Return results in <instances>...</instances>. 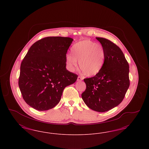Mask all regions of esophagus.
Segmentation results:
<instances>
[{"instance_id": "esophagus-1", "label": "esophagus", "mask_w": 149, "mask_h": 149, "mask_svg": "<svg viewBox=\"0 0 149 149\" xmlns=\"http://www.w3.org/2000/svg\"><path fill=\"white\" fill-rule=\"evenodd\" d=\"M83 78L79 76L77 78V81H81V80H83Z\"/></svg>"}]
</instances>
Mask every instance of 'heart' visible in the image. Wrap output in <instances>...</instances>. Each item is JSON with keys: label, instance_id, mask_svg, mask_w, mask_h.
<instances>
[{"label": "heart", "instance_id": "obj_1", "mask_svg": "<svg viewBox=\"0 0 149 149\" xmlns=\"http://www.w3.org/2000/svg\"><path fill=\"white\" fill-rule=\"evenodd\" d=\"M71 55H67L66 63L71 70L78 66L88 77L95 76L102 70L105 61L106 52L102 46L86 39L74 44Z\"/></svg>", "mask_w": 149, "mask_h": 149}]
</instances>
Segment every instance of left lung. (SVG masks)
Masks as SVG:
<instances>
[{
	"label": "left lung",
	"instance_id": "obj_1",
	"mask_svg": "<svg viewBox=\"0 0 149 149\" xmlns=\"http://www.w3.org/2000/svg\"><path fill=\"white\" fill-rule=\"evenodd\" d=\"M106 52L102 70L85 78L86 89L81 94L85 104L93 110L104 112L120 104L130 86L129 65L120 48L110 40L96 37Z\"/></svg>",
	"mask_w": 149,
	"mask_h": 149
}]
</instances>
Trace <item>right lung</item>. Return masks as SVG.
Returning a JSON list of instances; mask_svg holds the SVG:
<instances>
[{
	"mask_svg": "<svg viewBox=\"0 0 149 149\" xmlns=\"http://www.w3.org/2000/svg\"><path fill=\"white\" fill-rule=\"evenodd\" d=\"M73 39L47 37L33 43L21 65L18 85L29 106L46 111L59 103L64 88L78 75L66 69V56Z\"/></svg>",
	"mask_w": 149,
	"mask_h": 149,
	"instance_id": "right-lung-1",
	"label": "right lung"
}]
</instances>
